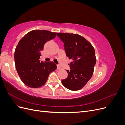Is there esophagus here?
Here are the masks:
<instances>
[{
	"instance_id": "1",
	"label": "esophagus",
	"mask_w": 125,
	"mask_h": 125,
	"mask_svg": "<svg viewBox=\"0 0 125 125\" xmlns=\"http://www.w3.org/2000/svg\"><path fill=\"white\" fill-rule=\"evenodd\" d=\"M57 69L58 70L61 69V67H60V66H59V65H57Z\"/></svg>"
}]
</instances>
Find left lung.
<instances>
[{
  "mask_svg": "<svg viewBox=\"0 0 125 125\" xmlns=\"http://www.w3.org/2000/svg\"><path fill=\"white\" fill-rule=\"evenodd\" d=\"M64 43L66 56L71 60L68 77L62 81V85L72 91L83 88L91 78L96 63L95 50L90 42L77 34L57 33Z\"/></svg>",
  "mask_w": 125,
  "mask_h": 125,
  "instance_id": "left-lung-1",
  "label": "left lung"
}]
</instances>
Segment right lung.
I'll list each match as a JSON object with an SVG mask.
<instances>
[{"label":"right lung","mask_w":125,"mask_h":125,"mask_svg":"<svg viewBox=\"0 0 125 125\" xmlns=\"http://www.w3.org/2000/svg\"><path fill=\"white\" fill-rule=\"evenodd\" d=\"M56 34L46 30H34L19 42L14 52L15 65L19 76L26 86L40 88L45 84L50 73L56 69L53 62L39 60L45 43L54 39Z\"/></svg>","instance_id":"1"}]
</instances>
